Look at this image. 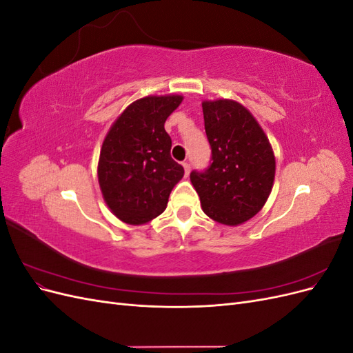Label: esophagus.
<instances>
[{
  "label": "esophagus",
  "instance_id": "34e87169",
  "mask_svg": "<svg viewBox=\"0 0 353 353\" xmlns=\"http://www.w3.org/2000/svg\"><path fill=\"white\" fill-rule=\"evenodd\" d=\"M183 166H184V170H185V175H188V174H190V169H191L190 163H188V162H184Z\"/></svg>",
  "mask_w": 353,
  "mask_h": 353
}]
</instances>
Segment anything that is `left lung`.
<instances>
[{"label": "left lung", "mask_w": 353, "mask_h": 353, "mask_svg": "<svg viewBox=\"0 0 353 353\" xmlns=\"http://www.w3.org/2000/svg\"><path fill=\"white\" fill-rule=\"evenodd\" d=\"M212 163L190 174L209 218L236 227L249 221L268 200L274 185L275 156L253 114L234 100L203 101Z\"/></svg>", "instance_id": "8db88e82"}]
</instances>
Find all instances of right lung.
Instances as JSON below:
<instances>
[{"label":"right lung","instance_id":"1","mask_svg":"<svg viewBox=\"0 0 353 353\" xmlns=\"http://www.w3.org/2000/svg\"><path fill=\"white\" fill-rule=\"evenodd\" d=\"M183 95H148L131 103L105 135L99 159L104 201L121 221L141 225L166 209L184 168L170 157L165 122Z\"/></svg>","mask_w":353,"mask_h":353}]
</instances>
